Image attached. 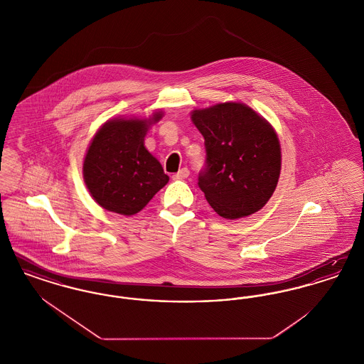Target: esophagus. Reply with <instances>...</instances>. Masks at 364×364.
Returning a JSON list of instances; mask_svg holds the SVG:
<instances>
[{"label": "esophagus", "mask_w": 364, "mask_h": 364, "mask_svg": "<svg viewBox=\"0 0 364 364\" xmlns=\"http://www.w3.org/2000/svg\"><path fill=\"white\" fill-rule=\"evenodd\" d=\"M190 176V171L187 169V168H183V169H180L177 173L173 174L174 180H184V178H187Z\"/></svg>", "instance_id": "esophagus-1"}]
</instances>
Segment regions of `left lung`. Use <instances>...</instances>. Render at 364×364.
<instances>
[{
    "label": "left lung",
    "mask_w": 364,
    "mask_h": 364,
    "mask_svg": "<svg viewBox=\"0 0 364 364\" xmlns=\"http://www.w3.org/2000/svg\"><path fill=\"white\" fill-rule=\"evenodd\" d=\"M191 120L205 138L206 168L198 186L210 206L226 220L259 211L276 190L281 171L274 128L240 102L196 109Z\"/></svg>",
    "instance_id": "8db88e82"
}]
</instances>
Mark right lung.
<instances>
[{
	"instance_id": "obj_1",
	"label": "right lung",
	"mask_w": 364,
	"mask_h": 364,
	"mask_svg": "<svg viewBox=\"0 0 364 364\" xmlns=\"http://www.w3.org/2000/svg\"><path fill=\"white\" fill-rule=\"evenodd\" d=\"M112 119L97 131L83 162L85 183L105 210L134 215L169 181L162 165L144 147L149 127L162 119Z\"/></svg>"
}]
</instances>
